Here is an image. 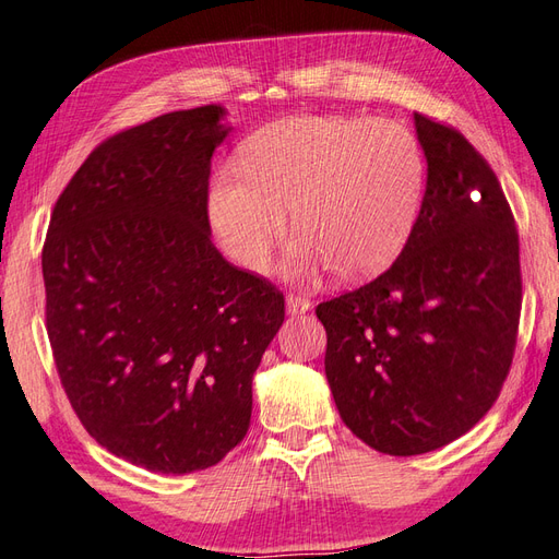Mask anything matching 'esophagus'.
Returning <instances> with one entry per match:
<instances>
[{"instance_id": "34e87169", "label": "esophagus", "mask_w": 559, "mask_h": 559, "mask_svg": "<svg viewBox=\"0 0 559 559\" xmlns=\"http://www.w3.org/2000/svg\"><path fill=\"white\" fill-rule=\"evenodd\" d=\"M285 305H288L290 313H305V311L311 309L309 299L305 295H295V293H290L288 297H285Z\"/></svg>"}]
</instances>
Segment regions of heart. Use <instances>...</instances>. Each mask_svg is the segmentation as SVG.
<instances>
[{"mask_svg":"<svg viewBox=\"0 0 559 559\" xmlns=\"http://www.w3.org/2000/svg\"><path fill=\"white\" fill-rule=\"evenodd\" d=\"M425 186L418 139L392 120L297 116L257 132L238 167L212 181L210 217L238 264L266 269L288 231L295 264H331L340 278L364 281L388 269L416 226Z\"/></svg>","mask_w":559,"mask_h":559,"instance_id":"obj_1","label":"heart"}]
</instances>
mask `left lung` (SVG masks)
Here are the masks:
<instances>
[{
  "mask_svg": "<svg viewBox=\"0 0 559 559\" xmlns=\"http://www.w3.org/2000/svg\"><path fill=\"white\" fill-rule=\"evenodd\" d=\"M427 189L402 254L378 278L317 307L340 418L370 449L447 447L493 406L522 311L520 236L486 157L416 112Z\"/></svg>",
  "mask_w": 559,
  "mask_h": 559,
  "instance_id": "left-lung-1",
  "label": "left lung"
}]
</instances>
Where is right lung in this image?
I'll return each instance as SVG.
<instances>
[{
    "instance_id": "add662e5",
    "label": "right lung",
    "mask_w": 559,
    "mask_h": 559,
    "mask_svg": "<svg viewBox=\"0 0 559 559\" xmlns=\"http://www.w3.org/2000/svg\"><path fill=\"white\" fill-rule=\"evenodd\" d=\"M219 104L104 139L41 248L56 370L104 449L163 475L217 465L248 435L252 376L285 319L269 278L210 240Z\"/></svg>"
}]
</instances>
